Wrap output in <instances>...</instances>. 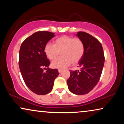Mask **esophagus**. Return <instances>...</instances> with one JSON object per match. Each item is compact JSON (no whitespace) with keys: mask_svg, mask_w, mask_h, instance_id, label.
Listing matches in <instances>:
<instances>
[{"mask_svg":"<svg viewBox=\"0 0 124 124\" xmlns=\"http://www.w3.org/2000/svg\"><path fill=\"white\" fill-rule=\"evenodd\" d=\"M62 69H58V72H59V73H62Z\"/></svg>","mask_w":124,"mask_h":124,"instance_id":"34e87169","label":"esophagus"}]
</instances>
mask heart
<instances>
[{"label":"heart","instance_id":"1","mask_svg":"<svg viewBox=\"0 0 124 124\" xmlns=\"http://www.w3.org/2000/svg\"><path fill=\"white\" fill-rule=\"evenodd\" d=\"M44 52L47 58L51 60L57 58L61 52L62 57L52 62L53 68L62 69L72 64H76L82 58L85 52L84 44L78 38L62 35L56 39L54 45L47 43Z\"/></svg>","mask_w":124,"mask_h":124}]
</instances>
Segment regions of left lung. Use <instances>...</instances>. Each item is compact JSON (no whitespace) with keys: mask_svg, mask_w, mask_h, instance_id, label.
<instances>
[{"mask_svg":"<svg viewBox=\"0 0 124 124\" xmlns=\"http://www.w3.org/2000/svg\"><path fill=\"white\" fill-rule=\"evenodd\" d=\"M76 35L84 44V55L78 62L79 70H69L70 76L67 82L73 94L84 95L92 90L99 82L104 55L101 44L97 39L83 31L77 32Z\"/></svg>","mask_w":124,"mask_h":124,"instance_id":"1","label":"left lung"}]
</instances>
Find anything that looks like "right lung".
<instances>
[{
	"mask_svg": "<svg viewBox=\"0 0 124 124\" xmlns=\"http://www.w3.org/2000/svg\"><path fill=\"white\" fill-rule=\"evenodd\" d=\"M55 33L40 31L33 34L21 44L19 52V68L28 87L35 94L46 95L52 90L54 81L59 76L56 69L48 68L50 62L44 48ZM48 67L46 72L43 69Z\"/></svg>",
	"mask_w": 124,
	"mask_h": 124,
	"instance_id": "1",
	"label": "right lung"
}]
</instances>
